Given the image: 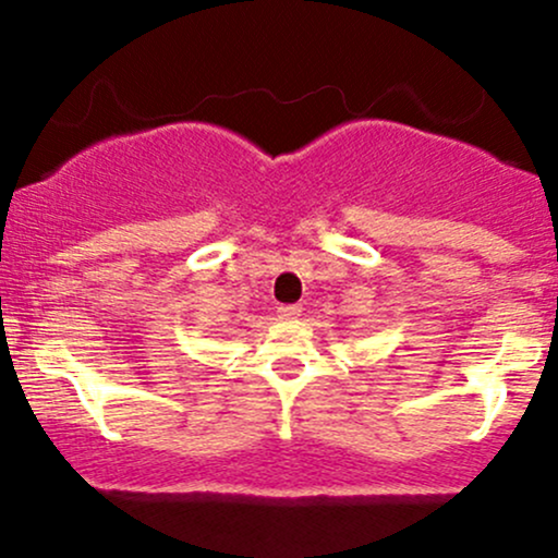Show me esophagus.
Listing matches in <instances>:
<instances>
[{"instance_id":"34e87169","label":"esophagus","mask_w":558,"mask_h":558,"mask_svg":"<svg viewBox=\"0 0 558 558\" xmlns=\"http://www.w3.org/2000/svg\"><path fill=\"white\" fill-rule=\"evenodd\" d=\"M299 312H301L299 304H283V306H278V317H280V319H296Z\"/></svg>"}]
</instances>
